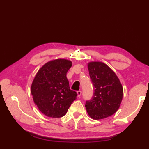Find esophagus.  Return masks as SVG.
<instances>
[{
	"label": "esophagus",
	"mask_w": 149,
	"mask_h": 149,
	"mask_svg": "<svg viewBox=\"0 0 149 149\" xmlns=\"http://www.w3.org/2000/svg\"><path fill=\"white\" fill-rule=\"evenodd\" d=\"M77 97H81V91H77Z\"/></svg>",
	"instance_id": "1"
}]
</instances>
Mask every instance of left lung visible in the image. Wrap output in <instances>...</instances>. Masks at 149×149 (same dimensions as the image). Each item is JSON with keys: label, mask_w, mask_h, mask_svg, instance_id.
Returning a JSON list of instances; mask_svg holds the SVG:
<instances>
[{"label": "left lung", "mask_w": 149, "mask_h": 149, "mask_svg": "<svg viewBox=\"0 0 149 149\" xmlns=\"http://www.w3.org/2000/svg\"><path fill=\"white\" fill-rule=\"evenodd\" d=\"M94 93L85 103L87 112L94 120L104 119L116 112L123 98V87L115 73L104 63L88 64Z\"/></svg>", "instance_id": "8db88e82"}]
</instances>
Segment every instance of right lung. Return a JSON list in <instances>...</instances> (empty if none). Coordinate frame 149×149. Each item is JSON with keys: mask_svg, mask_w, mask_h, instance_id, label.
I'll use <instances>...</instances> for the list:
<instances>
[{"mask_svg": "<svg viewBox=\"0 0 149 149\" xmlns=\"http://www.w3.org/2000/svg\"><path fill=\"white\" fill-rule=\"evenodd\" d=\"M72 62L56 59L45 64L37 73L31 84L35 105L48 117L60 118L66 114L76 99L77 93L70 89L66 74Z\"/></svg>", "mask_w": 149, "mask_h": 149, "instance_id": "add662e5", "label": "right lung"}]
</instances>
